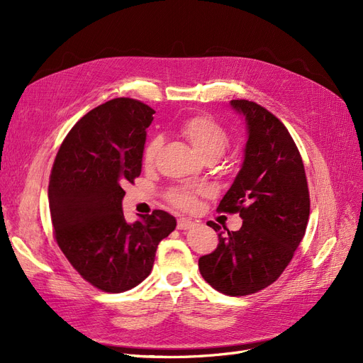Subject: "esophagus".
Here are the masks:
<instances>
[{
    "label": "esophagus",
    "mask_w": 363,
    "mask_h": 363,
    "mask_svg": "<svg viewBox=\"0 0 363 363\" xmlns=\"http://www.w3.org/2000/svg\"><path fill=\"white\" fill-rule=\"evenodd\" d=\"M195 225H196V223L192 221V219H188V218H180L179 221H177V227L180 230H189V228H192Z\"/></svg>",
    "instance_id": "1"
}]
</instances>
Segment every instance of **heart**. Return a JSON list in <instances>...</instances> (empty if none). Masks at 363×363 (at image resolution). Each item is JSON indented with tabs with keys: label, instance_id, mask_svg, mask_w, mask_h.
Listing matches in <instances>:
<instances>
[{
	"label": "heart",
	"instance_id": "heart-1",
	"mask_svg": "<svg viewBox=\"0 0 363 363\" xmlns=\"http://www.w3.org/2000/svg\"><path fill=\"white\" fill-rule=\"evenodd\" d=\"M180 133L189 140V144L199 155L206 157H219L225 151L228 145V135L223 125H219L213 118L208 115H194L186 118L180 124ZM162 145V138H152L144 151V162L147 164L152 163L157 151ZM196 192L189 188H175L169 191L168 200L175 207L191 211L196 204Z\"/></svg>",
	"mask_w": 363,
	"mask_h": 363
}]
</instances>
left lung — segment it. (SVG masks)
<instances>
[{"label":"left lung","instance_id":"1","mask_svg":"<svg viewBox=\"0 0 363 363\" xmlns=\"http://www.w3.org/2000/svg\"><path fill=\"white\" fill-rule=\"evenodd\" d=\"M245 119L244 160L218 208L238 212L242 227L219 232V244L200 257L203 279L225 295L255 294L276 281L289 265L309 221L311 200L304 164L280 121L262 106L230 101Z\"/></svg>","mask_w":363,"mask_h":363}]
</instances>
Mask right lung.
<instances>
[{"mask_svg":"<svg viewBox=\"0 0 363 363\" xmlns=\"http://www.w3.org/2000/svg\"><path fill=\"white\" fill-rule=\"evenodd\" d=\"M152 113L130 98L95 107L71 128L52 164L48 201L57 244L80 276L104 292L144 281L159 242L177 225L163 211L135 223L123 212V186L140 175Z\"/></svg>","mask_w":363,"mask_h":363,"instance_id":"right-lung-1","label":"right lung"}]
</instances>
